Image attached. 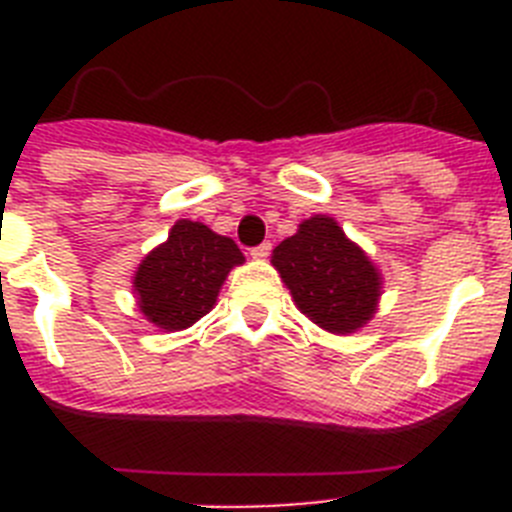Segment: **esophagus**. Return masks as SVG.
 Listing matches in <instances>:
<instances>
[{
	"mask_svg": "<svg viewBox=\"0 0 512 512\" xmlns=\"http://www.w3.org/2000/svg\"><path fill=\"white\" fill-rule=\"evenodd\" d=\"M269 253H271V243H261V246L251 248V256H253V259H256V261L269 259Z\"/></svg>",
	"mask_w": 512,
	"mask_h": 512,
	"instance_id": "34e87169",
	"label": "esophagus"
}]
</instances>
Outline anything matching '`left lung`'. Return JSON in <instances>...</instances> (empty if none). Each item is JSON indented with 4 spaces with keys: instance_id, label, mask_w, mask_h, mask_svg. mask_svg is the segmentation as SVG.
Masks as SVG:
<instances>
[{
    "instance_id": "1",
    "label": "left lung",
    "mask_w": 512,
    "mask_h": 512,
    "mask_svg": "<svg viewBox=\"0 0 512 512\" xmlns=\"http://www.w3.org/2000/svg\"><path fill=\"white\" fill-rule=\"evenodd\" d=\"M271 266L287 284L297 310L318 328L348 336L379 310L382 271L343 233L336 217L312 215L284 238Z\"/></svg>"
}]
</instances>
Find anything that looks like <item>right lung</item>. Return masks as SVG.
Wrapping results in <instances>:
<instances>
[{
	"mask_svg": "<svg viewBox=\"0 0 512 512\" xmlns=\"http://www.w3.org/2000/svg\"><path fill=\"white\" fill-rule=\"evenodd\" d=\"M246 256L233 238L205 223L176 220L169 238L143 256L133 274V295L143 318L174 333L194 325L215 307L230 269Z\"/></svg>",
	"mask_w": 512,
	"mask_h": 512,
	"instance_id": "1",
	"label": "right lung"
}]
</instances>
